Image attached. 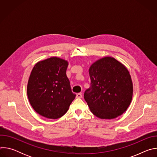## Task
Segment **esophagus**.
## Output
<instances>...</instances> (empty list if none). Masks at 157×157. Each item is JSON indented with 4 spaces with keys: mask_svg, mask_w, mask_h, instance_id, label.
I'll use <instances>...</instances> for the list:
<instances>
[{
    "mask_svg": "<svg viewBox=\"0 0 157 157\" xmlns=\"http://www.w3.org/2000/svg\"><path fill=\"white\" fill-rule=\"evenodd\" d=\"M76 98H82V93H78V94H76Z\"/></svg>",
    "mask_w": 157,
    "mask_h": 157,
    "instance_id": "34e87169",
    "label": "esophagus"
}]
</instances>
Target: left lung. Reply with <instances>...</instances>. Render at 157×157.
<instances>
[{
	"instance_id": "1",
	"label": "left lung",
	"mask_w": 157,
	"mask_h": 157,
	"mask_svg": "<svg viewBox=\"0 0 157 157\" xmlns=\"http://www.w3.org/2000/svg\"><path fill=\"white\" fill-rule=\"evenodd\" d=\"M91 86L84 97L91 113L100 119L122 115L132 98L133 85L125 67L111 57L102 58L89 70Z\"/></svg>"
}]
</instances>
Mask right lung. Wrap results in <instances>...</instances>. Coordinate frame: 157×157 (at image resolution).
Returning a JSON list of instances; mask_svg holds the SVG:
<instances>
[{"instance_id":"obj_1","label":"right lung","mask_w":157,"mask_h":157,"mask_svg":"<svg viewBox=\"0 0 157 157\" xmlns=\"http://www.w3.org/2000/svg\"><path fill=\"white\" fill-rule=\"evenodd\" d=\"M68 64L64 59L53 57L38 62L32 71L27 85L29 100L44 117H62L75 98L66 74Z\"/></svg>"}]
</instances>
